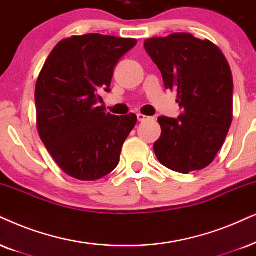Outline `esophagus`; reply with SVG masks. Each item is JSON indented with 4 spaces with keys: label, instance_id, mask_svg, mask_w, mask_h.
<instances>
[{
    "label": "esophagus",
    "instance_id": "esophagus-1",
    "mask_svg": "<svg viewBox=\"0 0 256 256\" xmlns=\"http://www.w3.org/2000/svg\"><path fill=\"white\" fill-rule=\"evenodd\" d=\"M137 118H138V120H139V122H145V120H148V119H151L150 117H148V116L142 114V113H138V114H137Z\"/></svg>",
    "mask_w": 256,
    "mask_h": 256
}]
</instances>
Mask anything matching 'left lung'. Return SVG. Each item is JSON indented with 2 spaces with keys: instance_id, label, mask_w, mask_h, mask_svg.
I'll list each match as a JSON object with an SVG mask.
<instances>
[{
  "instance_id": "8db88e82",
  "label": "left lung",
  "mask_w": 256,
  "mask_h": 256,
  "mask_svg": "<svg viewBox=\"0 0 256 256\" xmlns=\"http://www.w3.org/2000/svg\"><path fill=\"white\" fill-rule=\"evenodd\" d=\"M145 50L157 64L166 90H177L184 108L178 118H158L162 134L154 144L158 160L180 174L212 163L232 122V76L221 50L189 33L151 38Z\"/></svg>"
}]
</instances>
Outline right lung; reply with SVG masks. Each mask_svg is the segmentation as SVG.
Returning <instances> with one entry per match:
<instances>
[{
    "instance_id": "add662e5",
    "label": "right lung",
    "mask_w": 256,
    "mask_h": 256,
    "mask_svg": "<svg viewBox=\"0 0 256 256\" xmlns=\"http://www.w3.org/2000/svg\"><path fill=\"white\" fill-rule=\"evenodd\" d=\"M136 38L76 35L54 47L35 86L36 126L42 143L64 172L96 180L118 166L137 116L106 113L100 90L110 92L119 59Z\"/></svg>"
}]
</instances>
